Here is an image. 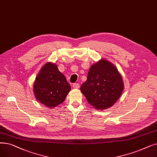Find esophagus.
I'll return each instance as SVG.
<instances>
[{
  "mask_svg": "<svg viewBox=\"0 0 157 157\" xmlns=\"http://www.w3.org/2000/svg\"><path fill=\"white\" fill-rule=\"evenodd\" d=\"M72 86H73V87H74V88H79V86H80L79 83H74Z\"/></svg>",
  "mask_w": 157,
  "mask_h": 157,
  "instance_id": "esophagus-1",
  "label": "esophagus"
}]
</instances>
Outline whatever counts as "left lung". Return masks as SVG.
<instances>
[{"mask_svg":"<svg viewBox=\"0 0 157 157\" xmlns=\"http://www.w3.org/2000/svg\"><path fill=\"white\" fill-rule=\"evenodd\" d=\"M124 88L123 79L117 67L101 59L90 67L80 90L88 103L96 110H103L116 103Z\"/></svg>","mask_w":157,"mask_h":157,"instance_id":"left-lung-1","label":"left lung"}]
</instances>
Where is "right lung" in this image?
<instances>
[{
    "label": "right lung",
    "mask_w": 157,
    "mask_h": 157,
    "mask_svg": "<svg viewBox=\"0 0 157 157\" xmlns=\"http://www.w3.org/2000/svg\"><path fill=\"white\" fill-rule=\"evenodd\" d=\"M71 88L64 75L52 62H47L41 68L33 84L35 98L50 108L62 103Z\"/></svg>",
    "instance_id": "obj_1"
}]
</instances>
